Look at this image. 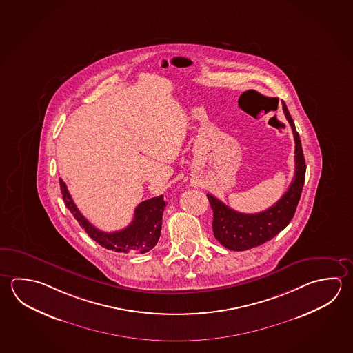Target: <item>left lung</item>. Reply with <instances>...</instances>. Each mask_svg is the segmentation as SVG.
I'll list each match as a JSON object with an SVG mask.
<instances>
[{"label":"left lung","mask_w":353,"mask_h":353,"mask_svg":"<svg viewBox=\"0 0 353 353\" xmlns=\"http://www.w3.org/2000/svg\"><path fill=\"white\" fill-rule=\"evenodd\" d=\"M282 109L292 128L296 145L295 176L291 181L288 192L282 195L281 199L265 212L243 214L225 205L223 201L212 196V194L206 195L214 212V236L229 250L245 251L260 246L283 230L295 215L296 208L305 183L306 163L303 158L300 135L296 130L295 123L290 116L289 109L283 102Z\"/></svg>","instance_id":"obj_1"}]
</instances>
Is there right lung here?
Masks as SVG:
<instances>
[{
	"mask_svg": "<svg viewBox=\"0 0 353 353\" xmlns=\"http://www.w3.org/2000/svg\"><path fill=\"white\" fill-rule=\"evenodd\" d=\"M59 185L65 206L84 231L103 248L124 254H144L152 250L158 243L161 237L163 212L167 204L163 195L141 201L135 208L133 221L127 228L114 232H105L97 229L81 214L63 180L59 179Z\"/></svg>",
	"mask_w": 353,
	"mask_h": 353,
	"instance_id": "1",
	"label": "right lung"
}]
</instances>
